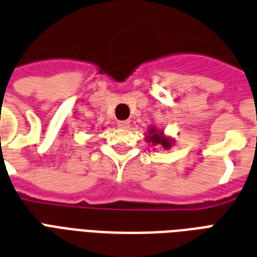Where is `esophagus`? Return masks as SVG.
<instances>
[{"label":"esophagus","instance_id":"34e87169","mask_svg":"<svg viewBox=\"0 0 257 257\" xmlns=\"http://www.w3.org/2000/svg\"><path fill=\"white\" fill-rule=\"evenodd\" d=\"M117 126L120 127V128H128V127H130V121L128 120L117 121Z\"/></svg>","mask_w":257,"mask_h":257}]
</instances>
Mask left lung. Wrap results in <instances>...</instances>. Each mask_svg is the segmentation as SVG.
Listing matches in <instances>:
<instances>
[{
  "label": "left lung",
  "mask_w": 257,
  "mask_h": 257,
  "mask_svg": "<svg viewBox=\"0 0 257 257\" xmlns=\"http://www.w3.org/2000/svg\"><path fill=\"white\" fill-rule=\"evenodd\" d=\"M145 141L151 147H160L163 149H166V151H168L174 145V140L171 137L166 136L164 131L157 128L156 126H149L147 136H145Z\"/></svg>",
  "instance_id": "8db88e82"
}]
</instances>
